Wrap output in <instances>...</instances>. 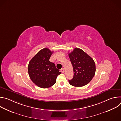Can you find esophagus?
<instances>
[{
	"instance_id": "esophagus-1",
	"label": "esophagus",
	"mask_w": 121,
	"mask_h": 121,
	"mask_svg": "<svg viewBox=\"0 0 121 121\" xmlns=\"http://www.w3.org/2000/svg\"><path fill=\"white\" fill-rule=\"evenodd\" d=\"M61 72H62V73H64V72H65V69H64V68H61Z\"/></svg>"
}]
</instances>
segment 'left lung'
I'll use <instances>...</instances> for the list:
<instances>
[{
  "label": "left lung",
  "instance_id": "obj_1",
  "mask_svg": "<svg viewBox=\"0 0 121 121\" xmlns=\"http://www.w3.org/2000/svg\"><path fill=\"white\" fill-rule=\"evenodd\" d=\"M73 65L74 76L69 80V84L77 87H81L88 84L95 75V63L93 59L82 50L75 48L68 54Z\"/></svg>",
  "mask_w": 121,
  "mask_h": 121
}]
</instances>
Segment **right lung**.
I'll return each mask as SVG.
<instances>
[{"label":"right lung","instance_id":"right-lung-1","mask_svg":"<svg viewBox=\"0 0 121 121\" xmlns=\"http://www.w3.org/2000/svg\"><path fill=\"white\" fill-rule=\"evenodd\" d=\"M47 48L41 50L30 61L28 73L32 81L41 88H48L56 82L57 76L61 74L55 64L49 61L53 54Z\"/></svg>","mask_w":121,"mask_h":121}]
</instances>
